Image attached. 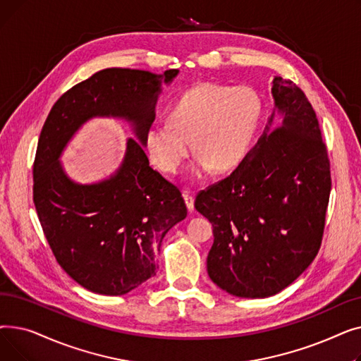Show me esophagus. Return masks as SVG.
<instances>
[{"label": "esophagus", "mask_w": 361, "mask_h": 361, "mask_svg": "<svg viewBox=\"0 0 361 361\" xmlns=\"http://www.w3.org/2000/svg\"><path fill=\"white\" fill-rule=\"evenodd\" d=\"M183 197H184V202H185V206L188 211H193L195 209V197L190 192H184L183 193Z\"/></svg>", "instance_id": "obj_1"}]
</instances>
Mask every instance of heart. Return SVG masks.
Segmentation results:
<instances>
[{
	"instance_id": "obj_1",
	"label": "heart",
	"mask_w": 361,
	"mask_h": 361,
	"mask_svg": "<svg viewBox=\"0 0 361 361\" xmlns=\"http://www.w3.org/2000/svg\"><path fill=\"white\" fill-rule=\"evenodd\" d=\"M260 101L245 86L199 83L171 105L168 120L150 123L143 143L150 161L165 174H176L195 147L200 154L193 174L212 166L238 165L245 157L260 117Z\"/></svg>"
}]
</instances>
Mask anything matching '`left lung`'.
I'll list each match as a JSON object with an SVG mask.
<instances>
[{"label":"left lung","instance_id":"obj_1","mask_svg":"<svg viewBox=\"0 0 361 361\" xmlns=\"http://www.w3.org/2000/svg\"><path fill=\"white\" fill-rule=\"evenodd\" d=\"M272 97L275 109L255 147L195 202L214 226L207 274L243 298L275 295L309 268L329 203L331 165L312 104L278 75Z\"/></svg>","mask_w":361,"mask_h":361}]
</instances>
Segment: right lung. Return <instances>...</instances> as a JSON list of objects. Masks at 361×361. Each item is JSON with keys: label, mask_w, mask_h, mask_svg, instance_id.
Returning <instances> with one entry per match:
<instances>
[{"label": "right lung", "mask_w": 361, "mask_h": 361, "mask_svg": "<svg viewBox=\"0 0 361 361\" xmlns=\"http://www.w3.org/2000/svg\"><path fill=\"white\" fill-rule=\"evenodd\" d=\"M178 70L105 68L73 86L51 108L33 164V203L60 267L80 286L102 295H123L155 275L162 238L187 216L177 185L149 166L143 136L155 120L162 83ZM93 116L123 118L130 139L121 168L93 185L73 182L59 157Z\"/></svg>", "instance_id": "1"}]
</instances>
